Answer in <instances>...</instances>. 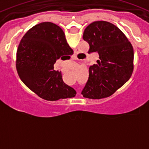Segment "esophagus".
<instances>
[{
	"label": "esophagus",
	"mask_w": 149,
	"mask_h": 149,
	"mask_svg": "<svg viewBox=\"0 0 149 149\" xmlns=\"http://www.w3.org/2000/svg\"><path fill=\"white\" fill-rule=\"evenodd\" d=\"M73 60H76V56H73Z\"/></svg>",
	"instance_id": "34e87169"
}]
</instances>
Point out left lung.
<instances>
[{
  "instance_id": "1",
  "label": "left lung",
  "mask_w": 149,
  "mask_h": 149,
  "mask_svg": "<svg viewBox=\"0 0 149 149\" xmlns=\"http://www.w3.org/2000/svg\"><path fill=\"white\" fill-rule=\"evenodd\" d=\"M83 39L89 45L88 53L97 52L98 64L89 67V75L81 92L84 98L99 99L113 94L131 77L134 70V49L125 35L104 21L91 23Z\"/></svg>"
}]
</instances>
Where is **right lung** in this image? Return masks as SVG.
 Instances as JSON below:
<instances>
[{
  "label": "right lung",
  "mask_w": 149,
  "mask_h": 149,
  "mask_svg": "<svg viewBox=\"0 0 149 149\" xmlns=\"http://www.w3.org/2000/svg\"><path fill=\"white\" fill-rule=\"evenodd\" d=\"M73 54L61 28L51 22L33 26L21 40L16 54V69L30 89L47 101L74 97L76 91L63 82L61 72L54 65Z\"/></svg>",
  "instance_id": "right-lung-1"
}]
</instances>
